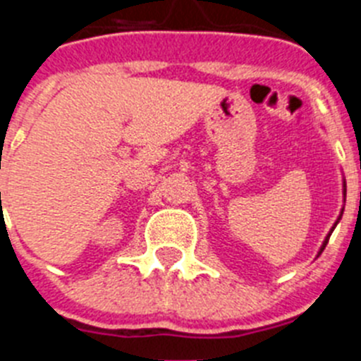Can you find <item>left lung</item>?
<instances>
[{
	"instance_id": "8db88e82",
	"label": "left lung",
	"mask_w": 361,
	"mask_h": 361,
	"mask_svg": "<svg viewBox=\"0 0 361 361\" xmlns=\"http://www.w3.org/2000/svg\"><path fill=\"white\" fill-rule=\"evenodd\" d=\"M343 195H345V184H343ZM333 229H334V228H333ZM333 229H331V233H333ZM331 233H329V235H327V238H325V242H324V245H322V250H320V251H324V250H325V245H327V242H329Z\"/></svg>"
}]
</instances>
